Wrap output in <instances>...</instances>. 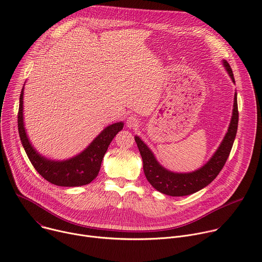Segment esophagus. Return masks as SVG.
I'll use <instances>...</instances> for the list:
<instances>
[{
    "instance_id": "obj_1",
    "label": "esophagus",
    "mask_w": 262,
    "mask_h": 262,
    "mask_svg": "<svg viewBox=\"0 0 262 262\" xmlns=\"http://www.w3.org/2000/svg\"><path fill=\"white\" fill-rule=\"evenodd\" d=\"M139 119L135 116H129L127 119H126V126L129 127V128H135L137 126H139Z\"/></svg>"
}]
</instances>
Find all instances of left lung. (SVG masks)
Segmentation results:
<instances>
[{
  "mask_svg": "<svg viewBox=\"0 0 262 262\" xmlns=\"http://www.w3.org/2000/svg\"><path fill=\"white\" fill-rule=\"evenodd\" d=\"M223 64L225 66L232 82L235 83L232 69L228 62L224 60ZM236 96L237 94L235 93L232 117L227 134L224 137L221 145L210 160L196 171L190 173H174L167 170L159 164L152 151L147 147V145L138 136L135 137V141L143 160V170L145 176L156 190L165 195L173 197L191 195L205 188L217 176L230 155L237 132L238 110Z\"/></svg>",
  "mask_w": 262,
  "mask_h": 262,
  "instance_id": "8db88e82",
  "label": "left lung"
}]
</instances>
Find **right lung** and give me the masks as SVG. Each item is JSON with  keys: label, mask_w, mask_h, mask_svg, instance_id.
I'll return each mask as SVG.
<instances>
[{"label": "right lung", "mask_w": 262, "mask_h": 262, "mask_svg": "<svg viewBox=\"0 0 262 262\" xmlns=\"http://www.w3.org/2000/svg\"><path fill=\"white\" fill-rule=\"evenodd\" d=\"M23 97L24 88L19 96L18 133L25 151L36 171L45 179L59 186H81L90 183L98 175L107 147L123 128V122H116L106 126L80 155L66 161H52L37 152L29 141L24 126Z\"/></svg>", "instance_id": "1"}]
</instances>
